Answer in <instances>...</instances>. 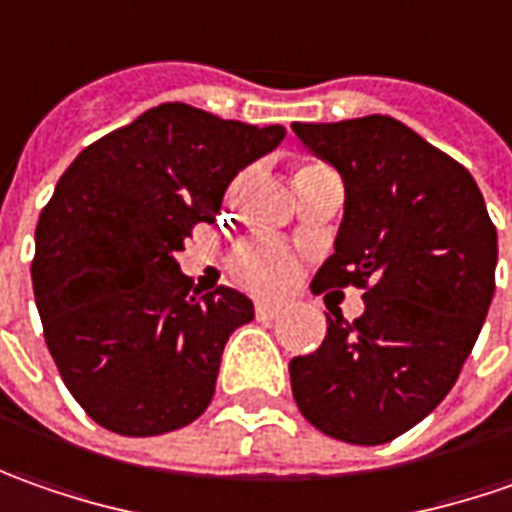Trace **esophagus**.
Here are the masks:
<instances>
[{
    "mask_svg": "<svg viewBox=\"0 0 512 512\" xmlns=\"http://www.w3.org/2000/svg\"><path fill=\"white\" fill-rule=\"evenodd\" d=\"M283 311H286V303H280V300H257L255 303V314L263 320H274Z\"/></svg>",
    "mask_w": 512,
    "mask_h": 512,
    "instance_id": "esophagus-1",
    "label": "esophagus"
}]
</instances>
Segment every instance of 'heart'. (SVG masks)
I'll return each mask as SVG.
<instances>
[{"instance_id": "b5f03b06", "label": "heart", "mask_w": 512, "mask_h": 512, "mask_svg": "<svg viewBox=\"0 0 512 512\" xmlns=\"http://www.w3.org/2000/svg\"><path fill=\"white\" fill-rule=\"evenodd\" d=\"M317 167V164H306ZM303 167V169H306ZM229 274L240 289L255 294L283 291L297 277V257L280 238L269 232L246 235L229 255Z\"/></svg>"}]
</instances>
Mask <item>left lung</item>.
Returning <instances> with one entry per match:
<instances>
[{"mask_svg":"<svg viewBox=\"0 0 512 512\" xmlns=\"http://www.w3.org/2000/svg\"><path fill=\"white\" fill-rule=\"evenodd\" d=\"M345 181L334 255L311 289H362L348 323L289 362L291 394L317 431L385 445L448 397L496 291V226L473 175L391 115L291 124Z\"/></svg>","mask_w":512,"mask_h":512,"instance_id":"obj_1","label":"left lung"}]
</instances>
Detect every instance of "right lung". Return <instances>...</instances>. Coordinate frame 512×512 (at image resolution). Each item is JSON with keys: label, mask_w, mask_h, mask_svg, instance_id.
<instances>
[{"label": "right lung", "mask_w": 512, "mask_h": 512, "mask_svg": "<svg viewBox=\"0 0 512 512\" xmlns=\"http://www.w3.org/2000/svg\"><path fill=\"white\" fill-rule=\"evenodd\" d=\"M283 135L158 104L59 178L36 223L33 294L67 391L101 428L158 436L209 408L223 345L255 309L226 286L192 289L175 252Z\"/></svg>", "instance_id": "right-lung-1"}]
</instances>
